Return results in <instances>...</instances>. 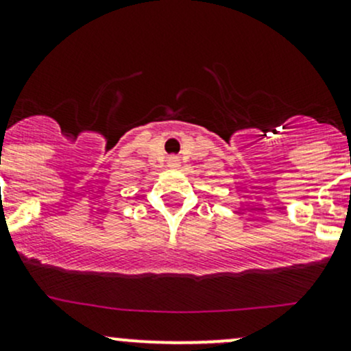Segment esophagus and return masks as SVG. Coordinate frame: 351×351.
I'll return each mask as SVG.
<instances>
[{
    "mask_svg": "<svg viewBox=\"0 0 351 351\" xmlns=\"http://www.w3.org/2000/svg\"><path fill=\"white\" fill-rule=\"evenodd\" d=\"M168 165L171 166V168H178V166H180V160H178V158H175V156L169 158V160H168Z\"/></svg>",
    "mask_w": 351,
    "mask_h": 351,
    "instance_id": "obj_1",
    "label": "esophagus"
}]
</instances>
